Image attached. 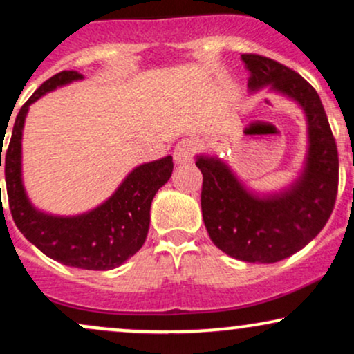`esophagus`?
Wrapping results in <instances>:
<instances>
[{
  "instance_id": "34e87169",
  "label": "esophagus",
  "mask_w": 354,
  "mask_h": 354,
  "mask_svg": "<svg viewBox=\"0 0 354 354\" xmlns=\"http://www.w3.org/2000/svg\"><path fill=\"white\" fill-rule=\"evenodd\" d=\"M191 153H193V145H191V141L188 140L181 141V143H178L176 148H174V153H173L174 161H176L178 165L189 163Z\"/></svg>"
}]
</instances>
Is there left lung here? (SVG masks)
<instances>
[{
	"instance_id": "1",
	"label": "left lung",
	"mask_w": 354,
	"mask_h": 354,
	"mask_svg": "<svg viewBox=\"0 0 354 354\" xmlns=\"http://www.w3.org/2000/svg\"><path fill=\"white\" fill-rule=\"evenodd\" d=\"M241 59L251 73V91L270 86L303 108L310 138L306 168L288 191L259 198L221 160L198 156L203 219L211 241L231 258L276 263L306 246L330 219L338 194V148L318 93L301 75L253 53Z\"/></svg>"
}]
</instances>
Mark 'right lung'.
<instances>
[{
    "label": "right lung",
    "mask_w": 354,
    "mask_h": 354,
    "mask_svg": "<svg viewBox=\"0 0 354 354\" xmlns=\"http://www.w3.org/2000/svg\"><path fill=\"white\" fill-rule=\"evenodd\" d=\"M81 78L83 75L78 71H61L36 89L16 116L5 156L0 154V166L3 163L5 168L11 216L28 241L48 258L66 266L106 271L123 265L143 246L149 228L151 201L156 191L171 176L173 158L166 156L138 166L108 201L89 213L63 218L35 209L26 198L21 181L24 118L30 104L41 98L44 93ZM1 157L6 160H1Z\"/></svg>",
    "instance_id": "add662e5"
}]
</instances>
